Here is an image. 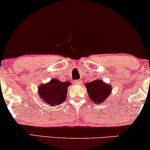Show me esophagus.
<instances>
[{
	"mask_svg": "<svg viewBox=\"0 0 150 150\" xmlns=\"http://www.w3.org/2000/svg\"><path fill=\"white\" fill-rule=\"evenodd\" d=\"M75 84H81V80H76L75 81Z\"/></svg>",
	"mask_w": 150,
	"mask_h": 150,
	"instance_id": "obj_1",
	"label": "esophagus"
}]
</instances>
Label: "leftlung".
<instances>
[{"label": "left lung", "instance_id": "8db88e82", "mask_svg": "<svg viewBox=\"0 0 150 150\" xmlns=\"http://www.w3.org/2000/svg\"><path fill=\"white\" fill-rule=\"evenodd\" d=\"M85 87L90 99L97 105L107 101L106 100L109 97L112 91L111 85L105 82L102 79H97L86 83Z\"/></svg>", "mask_w": 150, "mask_h": 150}]
</instances>
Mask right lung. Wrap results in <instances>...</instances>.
Segmentation results:
<instances>
[{
    "label": "right lung",
    "mask_w": 150,
    "mask_h": 150,
    "mask_svg": "<svg viewBox=\"0 0 150 150\" xmlns=\"http://www.w3.org/2000/svg\"><path fill=\"white\" fill-rule=\"evenodd\" d=\"M71 84L70 81H62L57 78L49 82L41 84L38 88V94L41 100L51 107L61 105L67 98L68 87Z\"/></svg>",
    "instance_id": "add662e5"
}]
</instances>
